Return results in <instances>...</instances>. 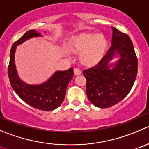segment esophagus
I'll use <instances>...</instances> for the list:
<instances>
[{
	"mask_svg": "<svg viewBox=\"0 0 149 149\" xmlns=\"http://www.w3.org/2000/svg\"><path fill=\"white\" fill-rule=\"evenodd\" d=\"M74 73L76 76H79V75H80L81 73V70L79 68H75L74 69Z\"/></svg>",
	"mask_w": 149,
	"mask_h": 149,
	"instance_id": "esophagus-1",
	"label": "esophagus"
}]
</instances>
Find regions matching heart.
<instances>
[{
	"mask_svg": "<svg viewBox=\"0 0 149 149\" xmlns=\"http://www.w3.org/2000/svg\"><path fill=\"white\" fill-rule=\"evenodd\" d=\"M68 47L73 52H81V60L86 64H94L104 55L107 40L101 33H82L70 41Z\"/></svg>",
	"mask_w": 149,
	"mask_h": 149,
	"instance_id": "obj_1",
	"label": "heart"
}]
</instances>
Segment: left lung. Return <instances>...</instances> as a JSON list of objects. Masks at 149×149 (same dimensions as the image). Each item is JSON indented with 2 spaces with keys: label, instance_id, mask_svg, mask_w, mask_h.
I'll use <instances>...</instances> for the list:
<instances>
[{
  "label": "left lung",
  "instance_id": "left-lung-1",
  "mask_svg": "<svg viewBox=\"0 0 149 149\" xmlns=\"http://www.w3.org/2000/svg\"><path fill=\"white\" fill-rule=\"evenodd\" d=\"M109 49L96 65L84 70L86 92L95 106L105 108L122 101L132 89L138 73V59L130 38L112 27ZM119 58L115 63L110 61Z\"/></svg>",
  "mask_w": 149,
  "mask_h": 149
}]
</instances>
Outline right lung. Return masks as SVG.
I'll list each match as a JSON object with an SVG mask.
<instances>
[{
  "instance_id": "1",
  "label": "right lung",
  "mask_w": 149,
  "mask_h": 149,
  "mask_svg": "<svg viewBox=\"0 0 149 149\" xmlns=\"http://www.w3.org/2000/svg\"><path fill=\"white\" fill-rule=\"evenodd\" d=\"M42 36L38 31L30 30L14 43L10 52L8 73L11 87L24 102L37 109L49 111L58 108L64 100L67 86L73 77V68L63 71H56L47 81L42 84H28L19 76L14 60L17 46L30 38Z\"/></svg>"
}]
</instances>
